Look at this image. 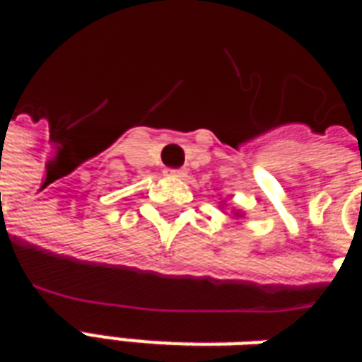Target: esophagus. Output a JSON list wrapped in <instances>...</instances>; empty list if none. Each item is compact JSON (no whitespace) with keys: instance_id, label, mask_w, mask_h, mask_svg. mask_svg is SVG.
I'll return each mask as SVG.
<instances>
[{"instance_id":"34e87169","label":"esophagus","mask_w":362,"mask_h":362,"mask_svg":"<svg viewBox=\"0 0 362 362\" xmlns=\"http://www.w3.org/2000/svg\"><path fill=\"white\" fill-rule=\"evenodd\" d=\"M166 174L174 176V178H180V176H184V170H166Z\"/></svg>"}]
</instances>
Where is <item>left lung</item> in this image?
I'll use <instances>...</instances> for the list:
<instances>
[{"label":"left lung","instance_id":"left-lung-1","mask_svg":"<svg viewBox=\"0 0 362 362\" xmlns=\"http://www.w3.org/2000/svg\"><path fill=\"white\" fill-rule=\"evenodd\" d=\"M219 207H221V209H228V205L225 204V199L221 202ZM230 215H233L235 219H240V217H244V211H240V209H235V207H233V209H230Z\"/></svg>","mask_w":362,"mask_h":362}]
</instances>
